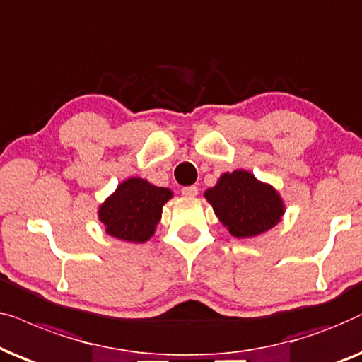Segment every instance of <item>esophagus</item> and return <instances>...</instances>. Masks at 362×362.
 Returning a JSON list of instances; mask_svg holds the SVG:
<instances>
[{
  "label": "esophagus",
  "instance_id": "34e87169",
  "mask_svg": "<svg viewBox=\"0 0 362 362\" xmlns=\"http://www.w3.org/2000/svg\"><path fill=\"white\" fill-rule=\"evenodd\" d=\"M197 194H199V187L197 185H189V187H184V189H182V195H185V197H195Z\"/></svg>",
  "mask_w": 362,
  "mask_h": 362
}]
</instances>
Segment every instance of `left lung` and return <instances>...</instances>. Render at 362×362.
<instances>
[{
	"label": "left lung",
	"instance_id": "obj_1",
	"mask_svg": "<svg viewBox=\"0 0 362 362\" xmlns=\"http://www.w3.org/2000/svg\"><path fill=\"white\" fill-rule=\"evenodd\" d=\"M216 216L233 237L262 235L285 214L281 197L272 185L263 184L247 170L223 173L218 184L205 192Z\"/></svg>",
	"mask_w": 362,
	"mask_h": 362
}]
</instances>
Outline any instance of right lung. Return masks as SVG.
Returning <instances> with one entry per match:
<instances>
[{
  "label": "right lung",
  "instance_id": "1",
  "mask_svg": "<svg viewBox=\"0 0 362 362\" xmlns=\"http://www.w3.org/2000/svg\"><path fill=\"white\" fill-rule=\"evenodd\" d=\"M172 192L148 184L144 178H127L100 205L99 220L110 237L144 243L152 237L162 216V206Z\"/></svg>",
  "mask_w": 362,
  "mask_h": 362
}]
</instances>
